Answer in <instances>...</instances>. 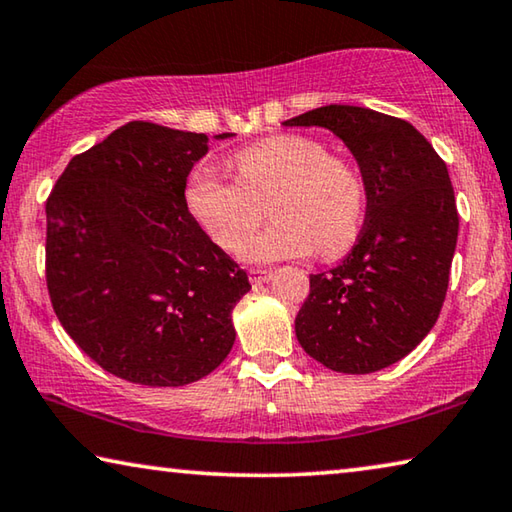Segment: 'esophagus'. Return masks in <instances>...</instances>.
<instances>
[{"label": "esophagus", "instance_id": "1", "mask_svg": "<svg viewBox=\"0 0 512 512\" xmlns=\"http://www.w3.org/2000/svg\"><path fill=\"white\" fill-rule=\"evenodd\" d=\"M271 278H273V271L250 269V282H253V285H262V282H269Z\"/></svg>", "mask_w": 512, "mask_h": 512}]
</instances>
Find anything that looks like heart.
Wrapping results in <instances>:
<instances>
[{
  "label": "heart",
  "mask_w": 512,
  "mask_h": 512,
  "mask_svg": "<svg viewBox=\"0 0 512 512\" xmlns=\"http://www.w3.org/2000/svg\"><path fill=\"white\" fill-rule=\"evenodd\" d=\"M232 166L237 180L200 166L184 186L191 218L225 253L282 262L316 248L321 257H339L360 237L367 212L360 170L314 136H271L239 150ZM269 201L276 223L251 240Z\"/></svg>",
  "instance_id": "1"
}]
</instances>
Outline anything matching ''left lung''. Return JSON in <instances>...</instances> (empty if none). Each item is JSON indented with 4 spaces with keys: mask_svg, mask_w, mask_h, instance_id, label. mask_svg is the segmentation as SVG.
<instances>
[{
    "mask_svg": "<svg viewBox=\"0 0 512 512\" xmlns=\"http://www.w3.org/2000/svg\"><path fill=\"white\" fill-rule=\"evenodd\" d=\"M282 125L337 134L367 186L353 250L335 269L310 275L298 344L332 371L385 369L431 332L442 310L458 241L449 170L415 127L373 109L328 104Z\"/></svg>",
    "mask_w": 512,
    "mask_h": 512,
    "instance_id": "left-lung-1",
    "label": "left lung"
}]
</instances>
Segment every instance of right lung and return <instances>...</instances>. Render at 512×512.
Segmentation results:
<instances>
[{"label":"right lung","mask_w":512,"mask_h":512,"mask_svg":"<svg viewBox=\"0 0 512 512\" xmlns=\"http://www.w3.org/2000/svg\"><path fill=\"white\" fill-rule=\"evenodd\" d=\"M207 143V134L132 120L72 157L47 198L54 312L88 358L129 383H196L237 337L232 310L248 275L184 205Z\"/></svg>","instance_id":"right-lung-1"}]
</instances>
